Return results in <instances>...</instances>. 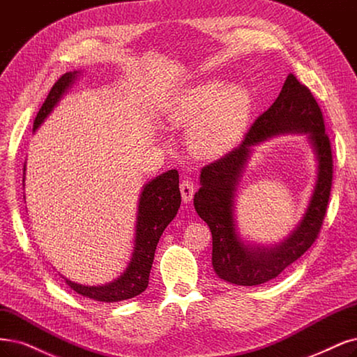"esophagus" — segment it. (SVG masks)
Listing matches in <instances>:
<instances>
[{"label": "esophagus", "mask_w": 357, "mask_h": 357, "mask_svg": "<svg viewBox=\"0 0 357 357\" xmlns=\"http://www.w3.org/2000/svg\"><path fill=\"white\" fill-rule=\"evenodd\" d=\"M180 192H181V199L184 202H190L193 195H195V186L192 180H181L180 183Z\"/></svg>", "instance_id": "obj_1"}]
</instances>
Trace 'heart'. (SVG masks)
Here are the masks:
<instances>
[{
  "label": "heart",
  "instance_id": "obj_1",
  "mask_svg": "<svg viewBox=\"0 0 357 357\" xmlns=\"http://www.w3.org/2000/svg\"><path fill=\"white\" fill-rule=\"evenodd\" d=\"M248 94L241 89L226 93L218 81L204 82L169 109L176 126H191L189 140L195 153L204 158L223 155L236 143L248 115Z\"/></svg>",
  "mask_w": 357,
  "mask_h": 357
}]
</instances>
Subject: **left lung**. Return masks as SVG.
Masks as SVG:
<instances>
[{
	"mask_svg": "<svg viewBox=\"0 0 357 357\" xmlns=\"http://www.w3.org/2000/svg\"><path fill=\"white\" fill-rule=\"evenodd\" d=\"M297 130L310 136L318 158V181L307 211L298 229L275 249H250L237 236L232 221V199L249 147L279 132ZM333 151L325 132L322 110L314 96L296 75L287 77L278 99L255 119L242 143L201 171V189L193 205L210 226L213 267L218 278L252 287L276 278L309 250L321 231L333 186Z\"/></svg>",
	"mask_w": 357,
	"mask_h": 357,
	"instance_id": "1",
	"label": "left lung"
}]
</instances>
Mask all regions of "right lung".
Returning <instances> with one entry per match:
<instances>
[{
    "instance_id": "right-lung-1",
    "label": "right lung",
    "mask_w": 357,
    "mask_h": 357,
    "mask_svg": "<svg viewBox=\"0 0 357 357\" xmlns=\"http://www.w3.org/2000/svg\"><path fill=\"white\" fill-rule=\"evenodd\" d=\"M77 72H66L61 75L48 93L40 112L33 121V130L41 126V122L52 112L59 99L66 91L70 82L75 79ZM181 196L178 189L177 169H169L168 173L158 176L144 186L137 214L136 226V245L127 270L116 280L103 287H84L68 279L66 284L81 296L97 301L114 303L128 300L142 294L149 285V275L155 257L156 245L165 227L171 223L178 211Z\"/></svg>"
}]
</instances>
